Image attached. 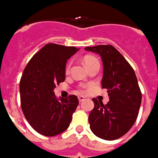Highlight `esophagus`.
<instances>
[{
  "label": "esophagus",
  "instance_id": "esophagus-1",
  "mask_svg": "<svg viewBox=\"0 0 158 158\" xmlns=\"http://www.w3.org/2000/svg\"><path fill=\"white\" fill-rule=\"evenodd\" d=\"M85 101V97L84 96H79V102H82Z\"/></svg>",
  "mask_w": 158,
  "mask_h": 158
}]
</instances>
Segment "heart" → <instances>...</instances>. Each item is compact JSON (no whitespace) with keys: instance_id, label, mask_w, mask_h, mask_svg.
I'll list each match as a JSON object with an SVG mask.
<instances>
[{"instance_id":"b5f03b06","label":"heart","mask_w":158,"mask_h":158,"mask_svg":"<svg viewBox=\"0 0 158 158\" xmlns=\"http://www.w3.org/2000/svg\"><path fill=\"white\" fill-rule=\"evenodd\" d=\"M84 62L86 65V67L88 69H91L93 67H100V62L98 59L96 58V56H85L84 57ZM71 66H72V62L69 61L65 67V73H69L70 72V69H71ZM83 88V87H82Z\"/></svg>"}]
</instances>
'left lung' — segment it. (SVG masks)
Listing matches in <instances>:
<instances>
[{
	"label": "left lung",
	"mask_w": 158,
	"mask_h": 158,
	"mask_svg": "<svg viewBox=\"0 0 158 158\" xmlns=\"http://www.w3.org/2000/svg\"><path fill=\"white\" fill-rule=\"evenodd\" d=\"M96 52L103 64L102 89H106L109 102L93 99L94 108L89 115V128L97 137L114 140L132 128L138 117L141 92L132 67L114 46L101 45L85 47Z\"/></svg>",
	"instance_id": "8db88e82"
}]
</instances>
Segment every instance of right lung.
I'll return each mask as SVG.
<instances>
[{
  "label": "right lung",
  "mask_w": 158,
  "mask_h": 158,
  "mask_svg": "<svg viewBox=\"0 0 158 158\" xmlns=\"http://www.w3.org/2000/svg\"><path fill=\"white\" fill-rule=\"evenodd\" d=\"M78 51L74 46L49 43L33 56L23 70L19 84L23 113L42 135L55 136L65 131L79 105L74 95L58 100L53 91L65 80L67 60Z\"/></svg>",
  "instance_id": "obj_1"
}]
</instances>
